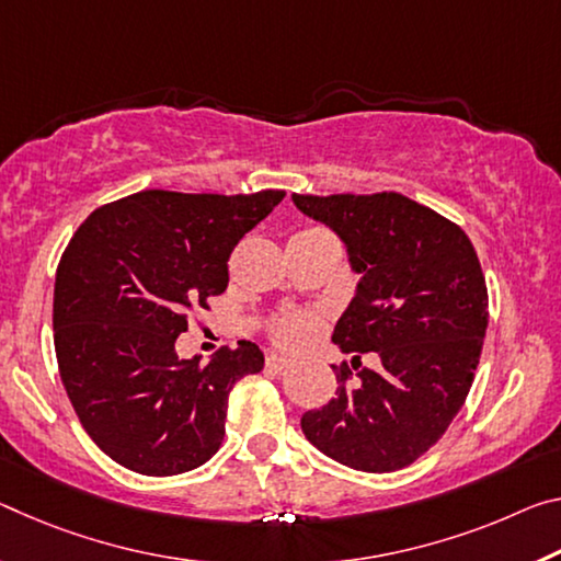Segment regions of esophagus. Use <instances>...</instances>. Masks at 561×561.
Segmentation results:
<instances>
[{
    "label": "esophagus",
    "instance_id": "obj_1",
    "mask_svg": "<svg viewBox=\"0 0 561 561\" xmlns=\"http://www.w3.org/2000/svg\"><path fill=\"white\" fill-rule=\"evenodd\" d=\"M291 367V359L282 357V354H270L266 357V369L274 371V375H282V371H287Z\"/></svg>",
    "mask_w": 561,
    "mask_h": 561
}]
</instances>
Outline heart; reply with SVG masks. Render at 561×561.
I'll use <instances>...</instances> for the list:
<instances>
[{"mask_svg": "<svg viewBox=\"0 0 561 561\" xmlns=\"http://www.w3.org/2000/svg\"><path fill=\"white\" fill-rule=\"evenodd\" d=\"M314 329H317V319L309 312H289V314H282L277 322H274L272 334L274 340L284 346H299L314 334Z\"/></svg>", "mask_w": 561, "mask_h": 561, "instance_id": "obj_1", "label": "heart"}]
</instances>
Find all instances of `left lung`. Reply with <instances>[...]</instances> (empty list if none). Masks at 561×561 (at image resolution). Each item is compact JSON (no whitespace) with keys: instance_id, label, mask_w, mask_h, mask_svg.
I'll return each instance as SVG.
<instances>
[{"instance_id":"8db88e82","label":"left lung","mask_w":561,"mask_h":561,"mask_svg":"<svg viewBox=\"0 0 561 561\" xmlns=\"http://www.w3.org/2000/svg\"><path fill=\"white\" fill-rule=\"evenodd\" d=\"M291 199L336 232L362 274L332 342L381 359L354 381L346 362L332 367L336 397L305 412L301 432L344 467L394 472L442 439L472 387L489 319L482 266L461 227L404 194Z\"/></svg>"}]
</instances>
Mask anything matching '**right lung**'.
<instances>
[{
	"label": "right lung",
	"mask_w": 561,
	"mask_h": 561,
	"mask_svg": "<svg viewBox=\"0 0 561 561\" xmlns=\"http://www.w3.org/2000/svg\"><path fill=\"white\" fill-rule=\"evenodd\" d=\"M284 199L145 190L94 209L61 254L55 352L79 422L131 472L172 477L202 467L225 439L232 387L264 367L252 342L207 364L180 359L186 312L227 289V262Z\"/></svg>",
	"instance_id": "obj_1"
}]
</instances>
